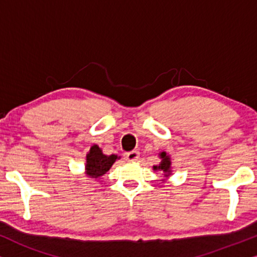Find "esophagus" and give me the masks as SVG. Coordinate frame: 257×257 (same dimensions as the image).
<instances>
[{
	"instance_id": "34e87169",
	"label": "esophagus",
	"mask_w": 257,
	"mask_h": 257,
	"mask_svg": "<svg viewBox=\"0 0 257 257\" xmlns=\"http://www.w3.org/2000/svg\"><path fill=\"white\" fill-rule=\"evenodd\" d=\"M139 156H140V153L138 152V151H131V152H126L124 154V158L127 161H136L139 159Z\"/></svg>"
}]
</instances>
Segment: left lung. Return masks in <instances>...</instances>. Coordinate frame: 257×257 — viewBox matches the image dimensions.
I'll return each instance as SVG.
<instances>
[{
  "instance_id": "left-lung-1",
  "label": "left lung",
  "mask_w": 257,
  "mask_h": 257,
  "mask_svg": "<svg viewBox=\"0 0 257 257\" xmlns=\"http://www.w3.org/2000/svg\"><path fill=\"white\" fill-rule=\"evenodd\" d=\"M160 158V164L159 165H154L153 166V171H161L164 172V177L165 179H163V181L165 182L167 180L168 178L172 175V161H171V156L170 154H167L166 151H163V152H160L158 154Z\"/></svg>"
}]
</instances>
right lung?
<instances>
[{"label":"right lung","instance_id":"right-lung-1","mask_svg":"<svg viewBox=\"0 0 257 257\" xmlns=\"http://www.w3.org/2000/svg\"><path fill=\"white\" fill-rule=\"evenodd\" d=\"M120 159L117 154H111L106 156L103 153V151L98 145H92L90 147V151L86 154V163L85 168H84V174L90 179H99L106 174L112 165L115 163V160Z\"/></svg>","mask_w":257,"mask_h":257}]
</instances>
